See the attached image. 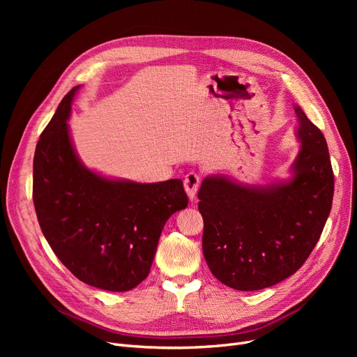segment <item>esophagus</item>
<instances>
[{"instance_id":"esophagus-1","label":"esophagus","mask_w":357,"mask_h":357,"mask_svg":"<svg viewBox=\"0 0 357 357\" xmlns=\"http://www.w3.org/2000/svg\"><path fill=\"white\" fill-rule=\"evenodd\" d=\"M183 186H185V192L186 195H188V198L191 201L195 199L197 197V192H198V186H199V176L194 172H190L188 175L185 176V181H183Z\"/></svg>"}]
</instances>
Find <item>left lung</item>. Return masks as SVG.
Returning a JSON list of instances; mask_svg holds the SVG:
<instances>
[{"label":"left lung","instance_id":"left-lung-1","mask_svg":"<svg viewBox=\"0 0 357 357\" xmlns=\"http://www.w3.org/2000/svg\"><path fill=\"white\" fill-rule=\"evenodd\" d=\"M301 143L289 176L248 185L210 175L198 192L202 252L213 275L237 291H259L294 275L315 248L328 218L334 176L327 142L299 105Z\"/></svg>","mask_w":357,"mask_h":357}]
</instances>
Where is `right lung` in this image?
I'll use <instances>...</instances> for the list:
<instances>
[{
	"label": "right lung",
	"instance_id": "1",
	"mask_svg": "<svg viewBox=\"0 0 357 357\" xmlns=\"http://www.w3.org/2000/svg\"><path fill=\"white\" fill-rule=\"evenodd\" d=\"M79 88L66 93L36 146L34 208L52 250L75 276L124 292L147 278L165 222L186 208L188 197L181 179L140 183L86 167L68 124Z\"/></svg>",
	"mask_w": 357,
	"mask_h": 357
}]
</instances>
